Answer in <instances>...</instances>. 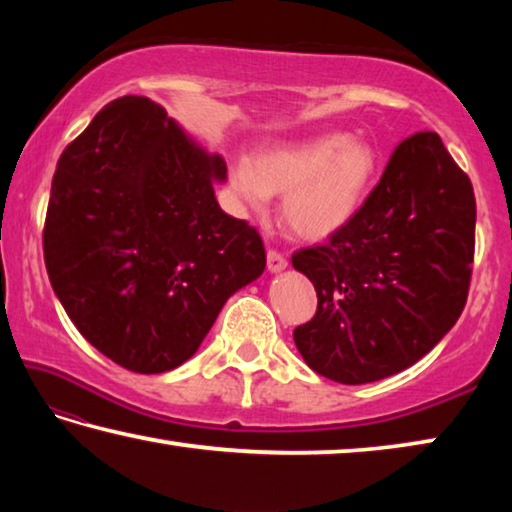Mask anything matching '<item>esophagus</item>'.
<instances>
[{
  "label": "esophagus",
  "mask_w": 512,
  "mask_h": 512,
  "mask_svg": "<svg viewBox=\"0 0 512 512\" xmlns=\"http://www.w3.org/2000/svg\"><path fill=\"white\" fill-rule=\"evenodd\" d=\"M266 262H268V271L271 273H280L282 268H287V257H284L280 250H268Z\"/></svg>",
  "instance_id": "obj_1"
}]
</instances>
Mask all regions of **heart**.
Here are the masks:
<instances>
[{
    "label": "heart",
    "instance_id": "b5f03b06",
    "mask_svg": "<svg viewBox=\"0 0 512 512\" xmlns=\"http://www.w3.org/2000/svg\"><path fill=\"white\" fill-rule=\"evenodd\" d=\"M379 173L375 146L345 133L271 146L255 160H239L232 189L248 210L264 214L284 194L282 214L305 239L339 232L361 210Z\"/></svg>",
    "mask_w": 512,
    "mask_h": 512
}]
</instances>
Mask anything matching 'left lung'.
Segmentation results:
<instances>
[{
	"instance_id": "1",
	"label": "left lung",
	"mask_w": 512,
	"mask_h": 512,
	"mask_svg": "<svg viewBox=\"0 0 512 512\" xmlns=\"http://www.w3.org/2000/svg\"><path fill=\"white\" fill-rule=\"evenodd\" d=\"M474 223L470 178L438 133L397 144L352 221L291 257L318 296L314 318L293 329L307 366L368 384L422 359L465 307Z\"/></svg>"
}]
</instances>
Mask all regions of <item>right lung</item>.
Wrapping results in <instances>:
<instances>
[{
	"mask_svg": "<svg viewBox=\"0 0 512 512\" xmlns=\"http://www.w3.org/2000/svg\"><path fill=\"white\" fill-rule=\"evenodd\" d=\"M225 173L221 155L133 94L103 106L60 155L42 230L49 282L117 366L178 368L225 300L264 273L259 232L214 198Z\"/></svg>",
	"mask_w": 512,
	"mask_h": 512,
	"instance_id": "add662e5",
	"label": "right lung"
}]
</instances>
